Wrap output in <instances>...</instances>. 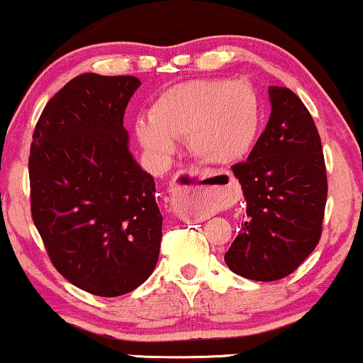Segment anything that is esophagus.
<instances>
[{
    "instance_id": "obj_1",
    "label": "esophagus",
    "mask_w": 363,
    "mask_h": 363,
    "mask_svg": "<svg viewBox=\"0 0 363 363\" xmlns=\"http://www.w3.org/2000/svg\"><path fill=\"white\" fill-rule=\"evenodd\" d=\"M213 183V174L211 173H196V174H190L186 180H183L182 185H178L177 189H174V196H182L183 190L186 189H194V186H204V189H208V186H211Z\"/></svg>"
}]
</instances>
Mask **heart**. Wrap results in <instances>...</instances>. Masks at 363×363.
Here are the masks:
<instances>
[{
  "mask_svg": "<svg viewBox=\"0 0 363 363\" xmlns=\"http://www.w3.org/2000/svg\"><path fill=\"white\" fill-rule=\"evenodd\" d=\"M258 93L240 79H194L166 89L154 100L150 119L136 121V136L155 157L174 152L178 138L206 164L242 159L258 136Z\"/></svg>",
  "mask_w": 363,
  "mask_h": 363,
  "instance_id": "1",
  "label": "heart"
}]
</instances>
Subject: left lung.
Masks as SVG:
<instances>
[{
  "label": "left lung",
  "mask_w": 363,
  "mask_h": 363,
  "mask_svg": "<svg viewBox=\"0 0 363 363\" xmlns=\"http://www.w3.org/2000/svg\"><path fill=\"white\" fill-rule=\"evenodd\" d=\"M270 119L247 161L232 166L242 186L247 221L225 255L244 279L287 277L317 247L327 174L317 126L291 89L270 86Z\"/></svg>",
  "instance_id": "8db88e82"
}]
</instances>
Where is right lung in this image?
<instances>
[{"instance_id": "add662e5", "label": "right lung", "mask_w": 363, "mask_h": 363, "mask_svg": "<svg viewBox=\"0 0 363 363\" xmlns=\"http://www.w3.org/2000/svg\"><path fill=\"white\" fill-rule=\"evenodd\" d=\"M135 76L81 74L46 104L30 143V213L53 267L102 298L131 292L159 259L155 182L130 152Z\"/></svg>"}]
</instances>
